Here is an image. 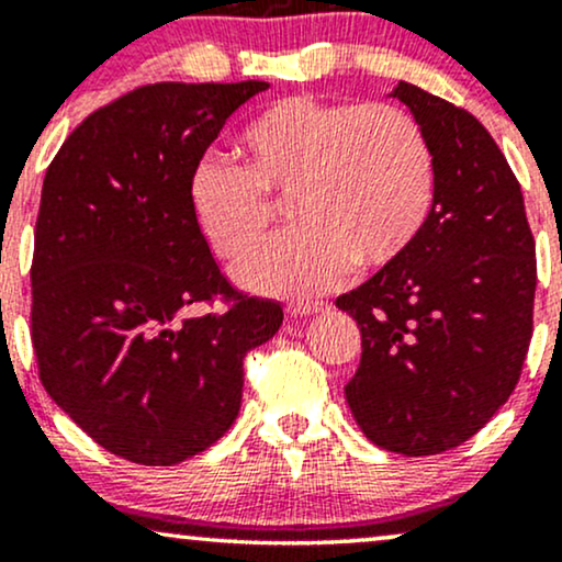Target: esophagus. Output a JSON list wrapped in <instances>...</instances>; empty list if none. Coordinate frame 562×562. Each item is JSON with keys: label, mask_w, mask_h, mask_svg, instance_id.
<instances>
[{"label": "esophagus", "mask_w": 562, "mask_h": 562, "mask_svg": "<svg viewBox=\"0 0 562 562\" xmlns=\"http://www.w3.org/2000/svg\"><path fill=\"white\" fill-rule=\"evenodd\" d=\"M319 312H327V303L325 301H293L288 303V314L290 317H312V314H319Z\"/></svg>", "instance_id": "obj_1"}]
</instances>
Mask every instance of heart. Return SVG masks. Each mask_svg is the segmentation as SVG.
Listing matches in <instances>:
<instances>
[{"label": "heart", "instance_id": "obj_1", "mask_svg": "<svg viewBox=\"0 0 562 562\" xmlns=\"http://www.w3.org/2000/svg\"><path fill=\"white\" fill-rule=\"evenodd\" d=\"M245 166L203 158L190 173V209L211 250L240 261L267 237L269 198L293 195L301 227L237 269L256 293L312 295L351 263L383 269L420 235L434 205V153L423 126L385 102L285 97L240 134Z\"/></svg>", "mask_w": 562, "mask_h": 562}]
</instances>
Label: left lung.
Here are the masks:
<instances>
[{
  "instance_id": "1",
  "label": "left lung",
  "mask_w": 562,
  "mask_h": 562,
  "mask_svg": "<svg viewBox=\"0 0 562 562\" xmlns=\"http://www.w3.org/2000/svg\"><path fill=\"white\" fill-rule=\"evenodd\" d=\"M434 153V205L398 261L335 306L357 319L362 362L346 402L378 447H460L518 383L533 330L537 245L524 192L475 115L398 81Z\"/></svg>"
}]
</instances>
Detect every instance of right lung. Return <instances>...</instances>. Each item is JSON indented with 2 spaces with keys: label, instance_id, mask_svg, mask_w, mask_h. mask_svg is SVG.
<instances>
[{
  "label": "right lung",
  "instance_id": "right-lung-1",
  "mask_svg": "<svg viewBox=\"0 0 562 562\" xmlns=\"http://www.w3.org/2000/svg\"><path fill=\"white\" fill-rule=\"evenodd\" d=\"M267 81L150 83L70 132L42 184L31 340L53 402L102 449L177 465L240 412L243 359L282 325L229 285L190 209V173ZM216 297L228 308L184 315Z\"/></svg>",
  "mask_w": 562,
  "mask_h": 562
}]
</instances>
